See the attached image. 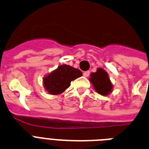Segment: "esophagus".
Returning a JSON list of instances; mask_svg holds the SVG:
<instances>
[{"label":"esophagus","mask_w":149,"mask_h":149,"mask_svg":"<svg viewBox=\"0 0 149 149\" xmlns=\"http://www.w3.org/2000/svg\"><path fill=\"white\" fill-rule=\"evenodd\" d=\"M89 74H90V72L88 71H84L83 72V75L85 76V77H88V75H89Z\"/></svg>","instance_id":"34e87169"}]
</instances>
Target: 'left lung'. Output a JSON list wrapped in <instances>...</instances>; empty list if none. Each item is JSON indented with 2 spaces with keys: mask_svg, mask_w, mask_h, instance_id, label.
<instances>
[{
  "mask_svg": "<svg viewBox=\"0 0 149 149\" xmlns=\"http://www.w3.org/2000/svg\"><path fill=\"white\" fill-rule=\"evenodd\" d=\"M89 81L93 84L95 90L102 95H108L112 93L113 85L109 79L107 71L102 68H97L96 72L90 74Z\"/></svg>",
  "mask_w": 149,
  "mask_h": 149,
  "instance_id": "left-lung-1",
  "label": "left lung"
}]
</instances>
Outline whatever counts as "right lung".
Wrapping results in <instances>:
<instances>
[{"label":"right lung","instance_id":"1","mask_svg":"<svg viewBox=\"0 0 149 149\" xmlns=\"http://www.w3.org/2000/svg\"><path fill=\"white\" fill-rule=\"evenodd\" d=\"M82 75V72L67 64H62L42 79L45 89L51 95L61 94L71 85V81Z\"/></svg>","mask_w":149,"mask_h":149}]
</instances>
